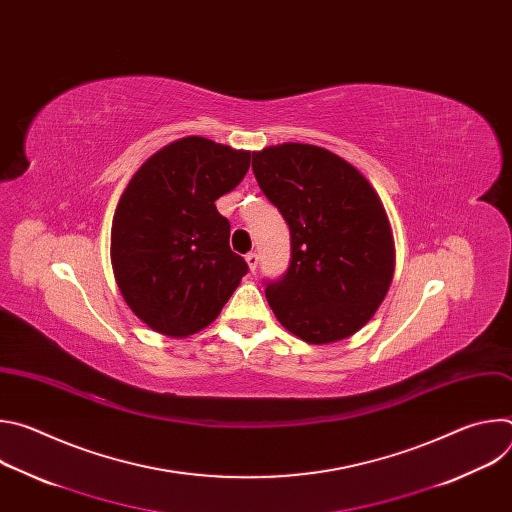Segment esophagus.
I'll return each instance as SVG.
<instances>
[{"instance_id": "34e87169", "label": "esophagus", "mask_w": 512, "mask_h": 512, "mask_svg": "<svg viewBox=\"0 0 512 512\" xmlns=\"http://www.w3.org/2000/svg\"><path fill=\"white\" fill-rule=\"evenodd\" d=\"M245 261H247L249 269H251V271H255V269H257V265H259V255H257V253H247V255H245Z\"/></svg>"}]
</instances>
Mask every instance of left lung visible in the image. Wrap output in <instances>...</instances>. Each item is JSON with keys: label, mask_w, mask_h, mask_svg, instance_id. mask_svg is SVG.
<instances>
[{"label": "left lung", "mask_w": 512, "mask_h": 512, "mask_svg": "<svg viewBox=\"0 0 512 512\" xmlns=\"http://www.w3.org/2000/svg\"><path fill=\"white\" fill-rule=\"evenodd\" d=\"M253 174L291 239L285 275L263 281L275 318L310 344L352 336L375 316L395 271L375 188L346 160L308 143L255 152Z\"/></svg>", "instance_id": "obj_1"}]
</instances>
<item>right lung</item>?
<instances>
[{
  "instance_id": "right-lung-1",
  "label": "right lung",
  "mask_w": 512,
  "mask_h": 512,
  "mask_svg": "<svg viewBox=\"0 0 512 512\" xmlns=\"http://www.w3.org/2000/svg\"><path fill=\"white\" fill-rule=\"evenodd\" d=\"M249 164L251 152L190 135L129 180L113 216L111 263L123 300L152 330L184 338L206 328L247 275L214 202Z\"/></svg>"
}]
</instances>
